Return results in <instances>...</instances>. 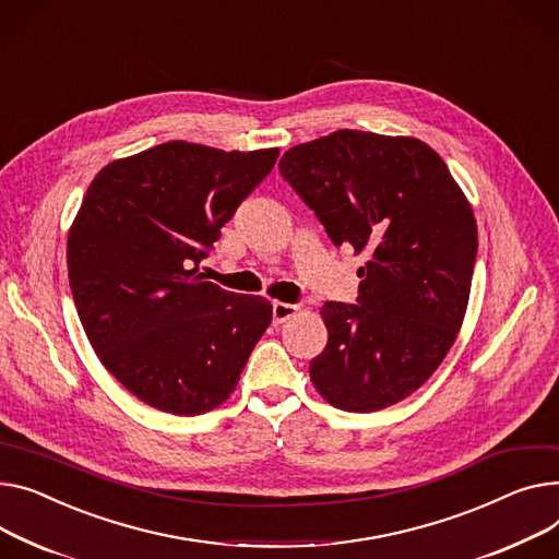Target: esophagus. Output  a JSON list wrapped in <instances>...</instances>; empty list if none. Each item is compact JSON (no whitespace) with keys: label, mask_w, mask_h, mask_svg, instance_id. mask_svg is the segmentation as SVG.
Returning a JSON list of instances; mask_svg holds the SVG:
<instances>
[{"label":"esophagus","mask_w":559,"mask_h":559,"mask_svg":"<svg viewBox=\"0 0 559 559\" xmlns=\"http://www.w3.org/2000/svg\"><path fill=\"white\" fill-rule=\"evenodd\" d=\"M299 308L292 304H283V301H274L272 304V314H274V323H285L287 319H292Z\"/></svg>","instance_id":"obj_1"}]
</instances>
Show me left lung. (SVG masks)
Returning a JSON list of instances; mask_svg holds the SVG:
<instances>
[{"label": "left lung", "instance_id": "1", "mask_svg": "<svg viewBox=\"0 0 559 559\" xmlns=\"http://www.w3.org/2000/svg\"><path fill=\"white\" fill-rule=\"evenodd\" d=\"M283 177L334 247L366 255L357 306L321 308L319 395L380 412L418 391L456 342L476 263V219L448 164L416 136L337 130L289 147Z\"/></svg>", "mask_w": 559, "mask_h": 559}]
</instances>
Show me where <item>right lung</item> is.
Returning <instances> with one entry per match:
<instances>
[{
    "label": "right lung",
    "mask_w": 559,
    "mask_h": 559,
    "mask_svg": "<svg viewBox=\"0 0 559 559\" xmlns=\"http://www.w3.org/2000/svg\"><path fill=\"white\" fill-rule=\"evenodd\" d=\"M276 159L278 147L159 143L100 168L71 222L69 287L87 340L159 412H213L272 323L267 299L222 289L198 265Z\"/></svg>",
    "instance_id": "right-lung-1"
}]
</instances>
